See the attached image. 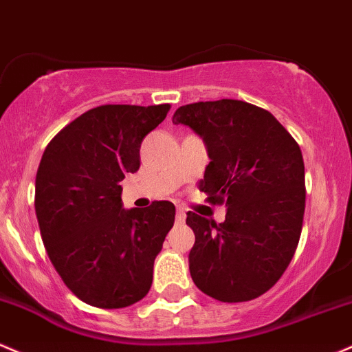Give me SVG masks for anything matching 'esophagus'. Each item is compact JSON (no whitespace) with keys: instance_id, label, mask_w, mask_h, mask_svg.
Here are the masks:
<instances>
[{"instance_id":"34e87169","label":"esophagus","mask_w":352,"mask_h":352,"mask_svg":"<svg viewBox=\"0 0 352 352\" xmlns=\"http://www.w3.org/2000/svg\"><path fill=\"white\" fill-rule=\"evenodd\" d=\"M184 219H186V212L183 211V209H177L176 211V223H184Z\"/></svg>"}]
</instances>
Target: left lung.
Listing matches in <instances>:
<instances>
[{
	"instance_id": "left-lung-1",
	"label": "left lung",
	"mask_w": 352,
	"mask_h": 352,
	"mask_svg": "<svg viewBox=\"0 0 352 352\" xmlns=\"http://www.w3.org/2000/svg\"><path fill=\"white\" fill-rule=\"evenodd\" d=\"M173 123L203 138L211 161L199 189L228 208L219 224L188 212L192 281L218 301H251L279 281L298 248L306 206L299 144L270 111L246 101L181 106Z\"/></svg>"
}]
</instances>
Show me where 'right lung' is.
I'll return each mask as SVG.
<instances>
[{
	"label": "right lung",
	"instance_id": "obj_1",
	"mask_svg": "<svg viewBox=\"0 0 352 352\" xmlns=\"http://www.w3.org/2000/svg\"><path fill=\"white\" fill-rule=\"evenodd\" d=\"M169 108L98 106L65 126L43 153L34 184L43 244L71 293L94 307L131 306L151 287L176 209L169 201L123 209L121 181L140 169L141 143Z\"/></svg>",
	"mask_w": 352,
	"mask_h": 352
}]
</instances>
